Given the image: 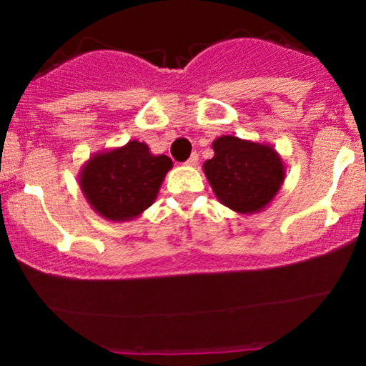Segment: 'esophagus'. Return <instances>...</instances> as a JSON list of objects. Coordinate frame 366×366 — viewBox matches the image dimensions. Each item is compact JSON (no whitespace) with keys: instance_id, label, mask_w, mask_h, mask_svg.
Wrapping results in <instances>:
<instances>
[{"instance_id":"obj_1","label":"esophagus","mask_w":366,"mask_h":366,"mask_svg":"<svg viewBox=\"0 0 366 366\" xmlns=\"http://www.w3.org/2000/svg\"><path fill=\"white\" fill-rule=\"evenodd\" d=\"M197 159H199V157H197V153H192L191 157H189L187 162H186V165H189V167H196Z\"/></svg>"}]
</instances>
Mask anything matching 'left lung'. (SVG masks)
Returning a JSON list of instances; mask_svg holds the SVG:
<instances>
[{
  "instance_id": "left-lung-1",
  "label": "left lung",
  "mask_w": 366,
  "mask_h": 366,
  "mask_svg": "<svg viewBox=\"0 0 366 366\" xmlns=\"http://www.w3.org/2000/svg\"><path fill=\"white\" fill-rule=\"evenodd\" d=\"M215 157L203 165L218 199L239 213L267 207L284 182L282 159L274 148L222 136L213 142Z\"/></svg>"
}]
</instances>
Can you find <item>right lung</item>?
Masks as SVG:
<instances>
[{
	"label": "right lung",
	"mask_w": 366,
	"mask_h": 366,
	"mask_svg": "<svg viewBox=\"0 0 366 366\" xmlns=\"http://www.w3.org/2000/svg\"><path fill=\"white\" fill-rule=\"evenodd\" d=\"M170 169L169 157H154L144 142L130 141L124 148L92 157L82 169L81 187L107 220H130L153 204Z\"/></svg>",
	"instance_id": "add662e5"
}]
</instances>
